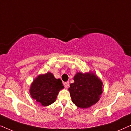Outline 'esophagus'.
<instances>
[{
	"label": "esophagus",
	"instance_id": "esophagus-1",
	"mask_svg": "<svg viewBox=\"0 0 131 131\" xmlns=\"http://www.w3.org/2000/svg\"><path fill=\"white\" fill-rule=\"evenodd\" d=\"M64 86H65L66 88H68V87H69V82H64Z\"/></svg>",
	"mask_w": 131,
	"mask_h": 131
}]
</instances>
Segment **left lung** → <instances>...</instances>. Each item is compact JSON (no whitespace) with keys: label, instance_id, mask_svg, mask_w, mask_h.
Here are the masks:
<instances>
[{"label":"left lung","instance_id":"obj_1","mask_svg":"<svg viewBox=\"0 0 131 131\" xmlns=\"http://www.w3.org/2000/svg\"><path fill=\"white\" fill-rule=\"evenodd\" d=\"M74 82L69 88L72 102L77 107L88 108L99 101L103 93V82L92 72L77 73Z\"/></svg>","mask_w":131,"mask_h":131}]
</instances>
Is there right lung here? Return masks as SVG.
<instances>
[{
	"label": "right lung",
	"mask_w": 131,
	"mask_h": 131,
	"mask_svg": "<svg viewBox=\"0 0 131 131\" xmlns=\"http://www.w3.org/2000/svg\"><path fill=\"white\" fill-rule=\"evenodd\" d=\"M64 88L61 80L48 72L40 74L34 80L30 89L31 97L43 106L54 103L59 91Z\"/></svg>",
	"instance_id": "right-lung-1"
}]
</instances>
